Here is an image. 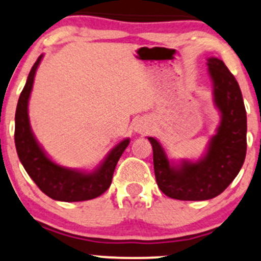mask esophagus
I'll return each mask as SVG.
<instances>
[{"instance_id":"34e87169","label":"esophagus","mask_w":261,"mask_h":261,"mask_svg":"<svg viewBox=\"0 0 261 261\" xmlns=\"http://www.w3.org/2000/svg\"><path fill=\"white\" fill-rule=\"evenodd\" d=\"M136 131H139V133H144L145 131V124H139L136 126Z\"/></svg>"}]
</instances>
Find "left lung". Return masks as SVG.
<instances>
[{
	"label": "left lung",
	"instance_id": "obj_1",
	"mask_svg": "<svg viewBox=\"0 0 261 261\" xmlns=\"http://www.w3.org/2000/svg\"><path fill=\"white\" fill-rule=\"evenodd\" d=\"M207 65L213 82L214 104L220 111V124L207 153L197 162L172 165L160 142L147 137L152 145L157 186L173 199L217 197L236 178L247 154V111L239 84L220 59L208 58Z\"/></svg>",
	"mask_w": 261,
	"mask_h": 261
}]
</instances>
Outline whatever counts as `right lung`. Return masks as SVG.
<instances>
[{"label": "right lung", "mask_w": 261, "mask_h": 261, "mask_svg": "<svg viewBox=\"0 0 261 261\" xmlns=\"http://www.w3.org/2000/svg\"><path fill=\"white\" fill-rule=\"evenodd\" d=\"M42 57H38L28 74L16 109L14 144L19 161L39 190L51 199L80 202L96 198L110 187L116 163L127 147L130 140L125 139L117 144L93 172L70 170L51 161L34 139L28 117V100L33 88L36 70Z\"/></svg>", "instance_id": "add662e5"}]
</instances>
